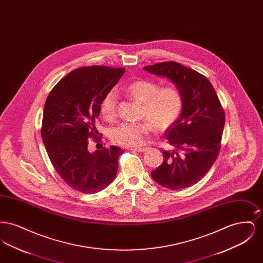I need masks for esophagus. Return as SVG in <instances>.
<instances>
[{
	"label": "esophagus",
	"instance_id": "obj_1",
	"mask_svg": "<svg viewBox=\"0 0 263 263\" xmlns=\"http://www.w3.org/2000/svg\"><path fill=\"white\" fill-rule=\"evenodd\" d=\"M130 150L136 151V152L143 153V152H146V151H148V148H131Z\"/></svg>",
	"mask_w": 263,
	"mask_h": 263
}]
</instances>
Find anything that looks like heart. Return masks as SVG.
<instances>
[{
    "label": "heart",
    "mask_w": 263,
    "mask_h": 263,
    "mask_svg": "<svg viewBox=\"0 0 263 263\" xmlns=\"http://www.w3.org/2000/svg\"><path fill=\"white\" fill-rule=\"evenodd\" d=\"M123 91L141 103V122H123L113 127L110 138L114 143L134 148L145 143L146 137L154 130L165 131L175 123L183 107L182 93L175 86L160 88L150 80L130 82ZM117 96L114 90L107 91L100 100V112L105 120H112L116 115Z\"/></svg>",
    "instance_id": "obj_1"
}]
</instances>
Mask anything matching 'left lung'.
<instances>
[{
    "mask_svg": "<svg viewBox=\"0 0 263 263\" xmlns=\"http://www.w3.org/2000/svg\"><path fill=\"white\" fill-rule=\"evenodd\" d=\"M144 69L172 81L183 98L179 117L165 131L175 150H163V162L151 173L160 185L172 190L189 187L208 173L217 160L225 112L205 76L179 63H159Z\"/></svg>",
    "mask_w": 263,
    "mask_h": 263,
    "instance_id": "obj_1",
    "label": "left lung"
}]
</instances>
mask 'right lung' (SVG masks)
<instances>
[{"instance_id": "obj_1", "label": "right lung", "mask_w": 263, "mask_h": 263, "mask_svg": "<svg viewBox=\"0 0 263 263\" xmlns=\"http://www.w3.org/2000/svg\"><path fill=\"white\" fill-rule=\"evenodd\" d=\"M124 68L89 66L65 76L45 101L41 137L55 171L70 187L97 193L118 171L123 151L116 146L90 153V138L100 141L96 121L102 97L117 84Z\"/></svg>"}]
</instances>
